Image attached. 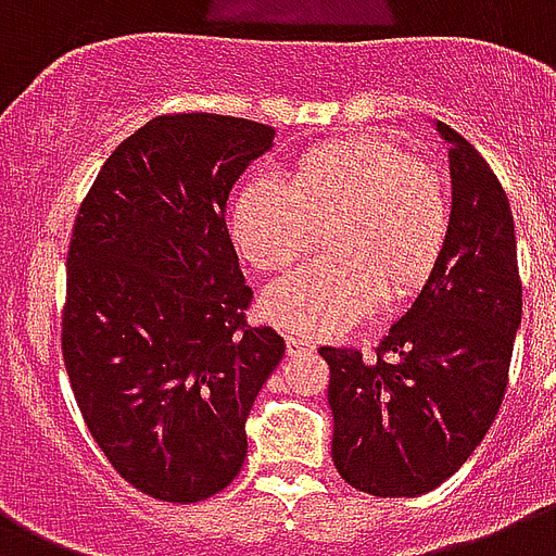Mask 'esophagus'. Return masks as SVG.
Wrapping results in <instances>:
<instances>
[{
  "label": "esophagus",
  "instance_id": "obj_1",
  "mask_svg": "<svg viewBox=\"0 0 556 556\" xmlns=\"http://www.w3.org/2000/svg\"><path fill=\"white\" fill-rule=\"evenodd\" d=\"M287 351H290V356L307 354V351H316V345H313V342H307V339H301V337H287Z\"/></svg>",
  "mask_w": 556,
  "mask_h": 556
}]
</instances>
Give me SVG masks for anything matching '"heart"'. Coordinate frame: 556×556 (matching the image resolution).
I'll list each match as a JSON object with an SVG mask.
<instances>
[{
  "mask_svg": "<svg viewBox=\"0 0 556 556\" xmlns=\"http://www.w3.org/2000/svg\"><path fill=\"white\" fill-rule=\"evenodd\" d=\"M325 231L327 252L273 281L261 313L287 333L333 337L380 299L415 295L450 238V197L432 167L386 139L307 150L290 185L257 174L231 202V235L249 264L278 269Z\"/></svg>",
  "mask_w": 556,
  "mask_h": 556,
  "instance_id": "1",
  "label": "heart"
}]
</instances>
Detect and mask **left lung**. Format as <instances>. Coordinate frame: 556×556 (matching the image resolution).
<instances>
[{
	"instance_id": "left-lung-1",
	"label": "left lung",
	"mask_w": 556,
	"mask_h": 556,
	"mask_svg": "<svg viewBox=\"0 0 556 556\" xmlns=\"http://www.w3.org/2000/svg\"><path fill=\"white\" fill-rule=\"evenodd\" d=\"M450 144L453 211L443 255L374 359L321 348L330 365L333 464L351 488L415 498L458 472L507 389L522 283L510 202L470 141Z\"/></svg>"
}]
</instances>
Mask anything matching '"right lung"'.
Segmentation results:
<instances>
[{
	"instance_id": "obj_1",
	"label": "right lung",
	"mask_w": 556,
	"mask_h": 556,
	"mask_svg": "<svg viewBox=\"0 0 556 556\" xmlns=\"http://www.w3.org/2000/svg\"><path fill=\"white\" fill-rule=\"evenodd\" d=\"M275 130L229 115L153 118L103 162L68 247L63 359L89 432L132 488L200 502L247 462V417L283 359L249 327L226 200Z\"/></svg>"
}]
</instances>
